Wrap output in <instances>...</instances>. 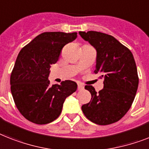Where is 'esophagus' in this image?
I'll return each mask as SVG.
<instances>
[{
	"mask_svg": "<svg viewBox=\"0 0 149 149\" xmlns=\"http://www.w3.org/2000/svg\"><path fill=\"white\" fill-rule=\"evenodd\" d=\"M84 89V86L82 85L81 84H77V91H81Z\"/></svg>",
	"mask_w": 149,
	"mask_h": 149,
	"instance_id": "esophagus-1",
	"label": "esophagus"
}]
</instances>
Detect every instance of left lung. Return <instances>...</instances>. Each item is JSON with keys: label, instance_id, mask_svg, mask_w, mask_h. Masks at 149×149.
<instances>
[{"label": "left lung", "instance_id": "1", "mask_svg": "<svg viewBox=\"0 0 149 149\" xmlns=\"http://www.w3.org/2000/svg\"><path fill=\"white\" fill-rule=\"evenodd\" d=\"M97 50L94 74H101L104 88L97 92L86 85L91 99L81 107L90 121L101 126L121 120L130 110L139 86V76L133 55L113 36L96 31L79 32Z\"/></svg>", "mask_w": 149, "mask_h": 149}]
</instances>
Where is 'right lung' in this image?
<instances>
[{
    "label": "right lung",
    "instance_id": "obj_1",
    "mask_svg": "<svg viewBox=\"0 0 149 149\" xmlns=\"http://www.w3.org/2000/svg\"><path fill=\"white\" fill-rule=\"evenodd\" d=\"M77 38V33L45 32L20 50L10 74V90L19 113L33 123L43 125L61 114L65 100L77 84L65 81L50 85L51 65L57 62L62 48Z\"/></svg>",
    "mask_w": 149,
    "mask_h": 149
}]
</instances>
